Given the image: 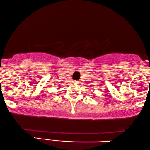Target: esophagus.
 <instances>
[{
    "mask_svg": "<svg viewBox=\"0 0 150 150\" xmlns=\"http://www.w3.org/2000/svg\"><path fill=\"white\" fill-rule=\"evenodd\" d=\"M79 81H74V83H76V84H79Z\"/></svg>",
    "mask_w": 150,
    "mask_h": 150,
    "instance_id": "esophagus-1",
    "label": "esophagus"
}]
</instances>
